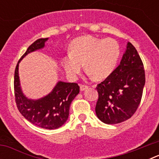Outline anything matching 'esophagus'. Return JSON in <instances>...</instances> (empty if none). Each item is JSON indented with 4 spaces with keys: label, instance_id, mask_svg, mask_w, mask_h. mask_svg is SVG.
Listing matches in <instances>:
<instances>
[{
    "label": "esophagus",
    "instance_id": "esophagus-1",
    "mask_svg": "<svg viewBox=\"0 0 159 159\" xmlns=\"http://www.w3.org/2000/svg\"><path fill=\"white\" fill-rule=\"evenodd\" d=\"M80 91H81V92H83V91H84V90H85V89L88 88V87L87 86V85H84V84H80Z\"/></svg>",
    "mask_w": 159,
    "mask_h": 159
}]
</instances>
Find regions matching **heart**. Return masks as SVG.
I'll return each instance as SVG.
<instances>
[{
	"instance_id": "heart-1",
	"label": "heart",
	"mask_w": 159,
	"mask_h": 159,
	"mask_svg": "<svg viewBox=\"0 0 159 159\" xmlns=\"http://www.w3.org/2000/svg\"><path fill=\"white\" fill-rule=\"evenodd\" d=\"M120 56V48L112 38L79 36L72 40L70 53L62 59V64L67 74L75 78L80 73L83 64L90 75L96 80H102L111 74Z\"/></svg>"
}]
</instances>
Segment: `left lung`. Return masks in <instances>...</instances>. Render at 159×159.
<instances>
[{
  "instance_id": "obj_1",
  "label": "left lung",
  "mask_w": 159,
  "mask_h": 159,
  "mask_svg": "<svg viewBox=\"0 0 159 159\" xmlns=\"http://www.w3.org/2000/svg\"><path fill=\"white\" fill-rule=\"evenodd\" d=\"M145 85V71L135 48L130 42L119 65L97 85V117L107 124L130 119L139 107Z\"/></svg>"
}]
</instances>
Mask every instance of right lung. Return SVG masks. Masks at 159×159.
Instances as JSON below:
<instances>
[{
	"mask_svg": "<svg viewBox=\"0 0 159 159\" xmlns=\"http://www.w3.org/2000/svg\"><path fill=\"white\" fill-rule=\"evenodd\" d=\"M48 39L41 38L32 43L19 60L14 73V94L18 110L28 121L41 128L54 130L67 121L70 105L80 92L79 85L59 81L48 95L36 100L29 99L22 92L18 73L20 61L29 53L43 48Z\"/></svg>",
	"mask_w": 159,
	"mask_h": 159,
	"instance_id": "add662e5",
	"label": "right lung"
}]
</instances>
